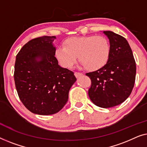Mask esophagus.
I'll return each instance as SVG.
<instances>
[{
    "mask_svg": "<svg viewBox=\"0 0 147 147\" xmlns=\"http://www.w3.org/2000/svg\"><path fill=\"white\" fill-rule=\"evenodd\" d=\"M82 75H83V74L81 73H78V72H75V73H74V76H75L76 78L79 77V76H82Z\"/></svg>",
    "mask_w": 147,
    "mask_h": 147,
    "instance_id": "34e87169",
    "label": "esophagus"
}]
</instances>
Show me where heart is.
Instances as JSON below:
<instances>
[{
  "instance_id": "heart-1",
  "label": "heart",
  "mask_w": 147,
  "mask_h": 147,
  "mask_svg": "<svg viewBox=\"0 0 147 147\" xmlns=\"http://www.w3.org/2000/svg\"><path fill=\"white\" fill-rule=\"evenodd\" d=\"M55 51V57L63 67L71 69L76 59L90 71L101 69L108 62L111 54L109 40L104 36L88 35L67 38Z\"/></svg>"
}]
</instances>
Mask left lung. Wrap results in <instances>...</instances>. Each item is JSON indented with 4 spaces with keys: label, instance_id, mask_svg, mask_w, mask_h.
<instances>
[{
    "label": "left lung",
    "instance_id": "1",
    "mask_svg": "<svg viewBox=\"0 0 147 147\" xmlns=\"http://www.w3.org/2000/svg\"><path fill=\"white\" fill-rule=\"evenodd\" d=\"M109 39L110 57L106 65L86 73L91 80L88 96L95 105L111 108L121 104L131 94L135 82L136 63L127 40L112 31H103Z\"/></svg>",
    "mask_w": 147,
    "mask_h": 147
}]
</instances>
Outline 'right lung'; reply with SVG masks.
Listing matches in <instances>:
<instances>
[{
  "mask_svg": "<svg viewBox=\"0 0 147 147\" xmlns=\"http://www.w3.org/2000/svg\"><path fill=\"white\" fill-rule=\"evenodd\" d=\"M56 36L32 39L16 57L14 78L18 96L28 110L40 115L61 111L76 78L59 65L53 41Z\"/></svg>",
  "mask_w": 147,
  "mask_h": 147,
  "instance_id": "right-lung-1",
  "label": "right lung"
}]
</instances>
